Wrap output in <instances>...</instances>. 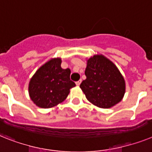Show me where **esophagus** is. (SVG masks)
I'll return each instance as SVG.
<instances>
[{"label": "esophagus", "mask_w": 152, "mask_h": 152, "mask_svg": "<svg viewBox=\"0 0 152 152\" xmlns=\"http://www.w3.org/2000/svg\"><path fill=\"white\" fill-rule=\"evenodd\" d=\"M80 83H81V80H79V81L76 82V86H80Z\"/></svg>", "instance_id": "esophagus-1"}]
</instances>
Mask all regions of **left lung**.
<instances>
[{"label":"left lung","instance_id":"1","mask_svg":"<svg viewBox=\"0 0 152 152\" xmlns=\"http://www.w3.org/2000/svg\"><path fill=\"white\" fill-rule=\"evenodd\" d=\"M86 79L80 87L92 104L110 108L121 101L126 84L116 65L104 55H94L86 60Z\"/></svg>","mask_w":152,"mask_h":152}]
</instances>
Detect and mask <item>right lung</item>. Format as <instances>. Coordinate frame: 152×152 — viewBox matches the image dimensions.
<instances>
[{"label": "right lung", "instance_id": "obj_1", "mask_svg": "<svg viewBox=\"0 0 152 152\" xmlns=\"http://www.w3.org/2000/svg\"><path fill=\"white\" fill-rule=\"evenodd\" d=\"M61 58H51L31 78L28 94L39 107L51 108L64 101L70 89L76 86L70 80L69 69H62Z\"/></svg>", "mask_w": 152, "mask_h": 152}]
</instances>
